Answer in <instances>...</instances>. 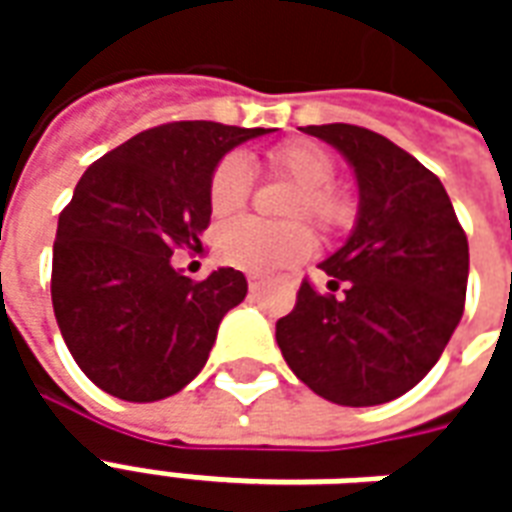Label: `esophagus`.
Here are the masks:
<instances>
[{
  "instance_id": "1",
  "label": "esophagus",
  "mask_w": 512,
  "mask_h": 512,
  "mask_svg": "<svg viewBox=\"0 0 512 512\" xmlns=\"http://www.w3.org/2000/svg\"><path fill=\"white\" fill-rule=\"evenodd\" d=\"M246 282H249V290H252V293H255V290L260 288V279H257V277H249V279H246Z\"/></svg>"
}]
</instances>
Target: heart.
<instances>
[{
  "label": "heart",
  "instance_id": "heart-1",
  "mask_svg": "<svg viewBox=\"0 0 512 512\" xmlns=\"http://www.w3.org/2000/svg\"><path fill=\"white\" fill-rule=\"evenodd\" d=\"M271 175L299 186L285 208L288 219H310L326 233L345 230L354 222V200L343 189L332 186L337 164L329 150L312 142H288L271 150L268 156ZM252 164L241 153L224 156L213 169L208 183V200L216 216L241 211L252 194ZM315 249V235L301 222H260V219H235L216 233V252L224 263L252 271L274 274L282 268L307 260Z\"/></svg>",
  "mask_w": 512,
  "mask_h": 512
}]
</instances>
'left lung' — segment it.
Instances as JSON below:
<instances>
[{
  "label": "left lung",
  "instance_id": "1",
  "mask_svg": "<svg viewBox=\"0 0 512 512\" xmlns=\"http://www.w3.org/2000/svg\"><path fill=\"white\" fill-rule=\"evenodd\" d=\"M301 131L351 164L359 213L348 241L321 263L332 293L304 279L293 312L277 321L279 351L337 406L389 403L428 376L461 323L466 233L441 180L386 136L348 123Z\"/></svg>",
  "mask_w": 512,
  "mask_h": 512
}]
</instances>
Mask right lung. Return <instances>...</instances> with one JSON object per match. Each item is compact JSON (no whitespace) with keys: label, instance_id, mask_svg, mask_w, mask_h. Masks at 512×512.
<instances>
[{"label":"right lung","instance_id":"right-lung-1","mask_svg":"<svg viewBox=\"0 0 512 512\" xmlns=\"http://www.w3.org/2000/svg\"><path fill=\"white\" fill-rule=\"evenodd\" d=\"M271 128L183 120L147 128L87 167L57 222L51 304L82 373L109 395L153 403L200 373L246 277L194 282L172 252L197 249L224 153Z\"/></svg>","mask_w":512,"mask_h":512}]
</instances>
